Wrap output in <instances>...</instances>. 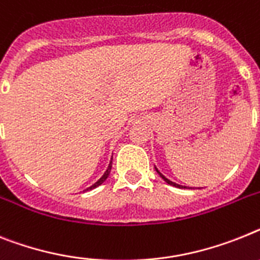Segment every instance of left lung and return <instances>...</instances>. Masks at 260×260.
<instances>
[{
    "label": "left lung",
    "mask_w": 260,
    "mask_h": 260,
    "mask_svg": "<svg viewBox=\"0 0 260 260\" xmlns=\"http://www.w3.org/2000/svg\"><path fill=\"white\" fill-rule=\"evenodd\" d=\"M154 169H156V172L157 173H158V176H160L161 178H162L164 181H165V182H167V184H169V185H172V186H176V187H180V189H182V187H185V189H187V186H182V185H178V184H176V182H173V181H171V180H168L167 177H165V176H164L162 173H161L160 171H158V169H157L156 167H154ZM189 189H190V187H189Z\"/></svg>",
    "instance_id": "8db88e82"
}]
</instances>
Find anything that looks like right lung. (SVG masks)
Listing matches in <instances>:
<instances>
[{"label": "right lung", "mask_w": 260, "mask_h": 260, "mask_svg": "<svg viewBox=\"0 0 260 260\" xmlns=\"http://www.w3.org/2000/svg\"><path fill=\"white\" fill-rule=\"evenodd\" d=\"M111 168H112V161H110V164H108V168H107V171L104 172V174H103V176H102V177H100L99 180H98L96 182H95V184H93V185H91V186H89V187H87V189H84V190H83V191H88V190H92V189H95V187H98V186H99V185H102V184H103L104 181H106L107 178H108V176H110Z\"/></svg>", "instance_id": "obj_1"}]
</instances>
